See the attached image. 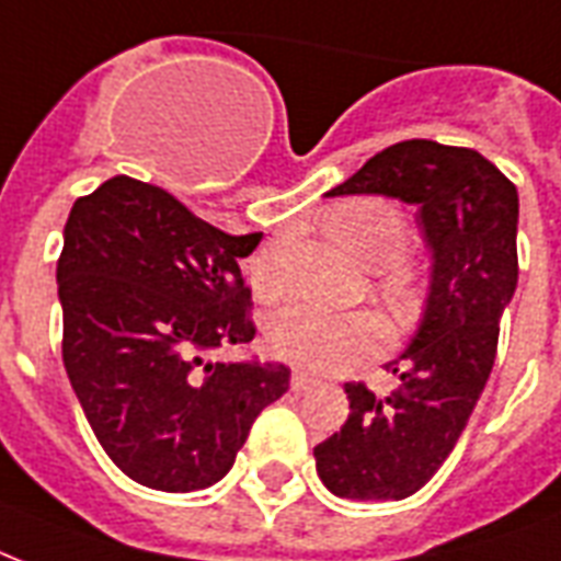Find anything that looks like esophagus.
Here are the masks:
<instances>
[{
    "instance_id": "34e87169",
    "label": "esophagus",
    "mask_w": 561,
    "mask_h": 561,
    "mask_svg": "<svg viewBox=\"0 0 561 561\" xmlns=\"http://www.w3.org/2000/svg\"><path fill=\"white\" fill-rule=\"evenodd\" d=\"M289 383H293L295 392H307V389H312V386H316V377H310L307 371H298V368H295L293 380H289Z\"/></svg>"
}]
</instances>
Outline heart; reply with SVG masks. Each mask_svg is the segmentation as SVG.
I'll list each match as a JSON object with an SVG mask.
<instances>
[{"label":"heart","instance_id":"heart-1","mask_svg":"<svg viewBox=\"0 0 561 561\" xmlns=\"http://www.w3.org/2000/svg\"><path fill=\"white\" fill-rule=\"evenodd\" d=\"M324 233L363 266L380 268L377 289L398 312H410L421 301V272L401 257L407 245V221L383 198H354L336 204L324 216ZM251 284L260 298H277L284 286L280 254L260 251L251 263ZM389 345V328L377 312H328L289 304L268 316L266 348L277 359L310 371H333Z\"/></svg>","mask_w":561,"mask_h":561}]
</instances>
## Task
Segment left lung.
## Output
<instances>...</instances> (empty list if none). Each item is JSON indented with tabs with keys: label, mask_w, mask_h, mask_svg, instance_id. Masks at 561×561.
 I'll use <instances>...</instances> for the list:
<instances>
[{
	"label": "left lung",
	"mask_w": 561,
	"mask_h": 561,
	"mask_svg": "<svg viewBox=\"0 0 561 561\" xmlns=\"http://www.w3.org/2000/svg\"><path fill=\"white\" fill-rule=\"evenodd\" d=\"M328 195L415 204L433 254L419 330L386 366L398 389L377 398L366 383H345L348 421L312 450L336 497L403 501L454 450L492 375L497 324L518 286V190L480 151L403 140Z\"/></svg>",
	"instance_id": "left-lung-1"
}]
</instances>
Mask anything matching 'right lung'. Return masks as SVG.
I'll return each mask as SVG.
<instances>
[{
  "label": "right lung",
  "instance_id": "obj_1",
  "mask_svg": "<svg viewBox=\"0 0 561 561\" xmlns=\"http://www.w3.org/2000/svg\"><path fill=\"white\" fill-rule=\"evenodd\" d=\"M263 233H231L128 175L72 204L58 260L64 366L104 454L140 485L219 483L289 368L210 359L254 340L240 260Z\"/></svg>",
  "mask_w": 561,
  "mask_h": 561
}]
</instances>
